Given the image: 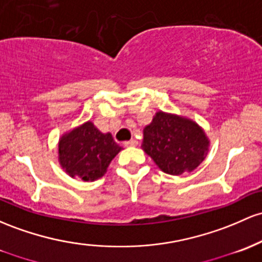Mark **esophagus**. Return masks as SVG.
Returning a JSON list of instances; mask_svg holds the SVG:
<instances>
[{
  "mask_svg": "<svg viewBox=\"0 0 262 262\" xmlns=\"http://www.w3.org/2000/svg\"><path fill=\"white\" fill-rule=\"evenodd\" d=\"M124 145L125 146H137L138 142L136 139H130V140H128V142H125Z\"/></svg>",
  "mask_w": 262,
  "mask_h": 262,
  "instance_id": "obj_1",
  "label": "esophagus"
}]
</instances>
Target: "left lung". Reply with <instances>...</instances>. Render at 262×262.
Here are the masks:
<instances>
[{
  "mask_svg": "<svg viewBox=\"0 0 262 262\" xmlns=\"http://www.w3.org/2000/svg\"><path fill=\"white\" fill-rule=\"evenodd\" d=\"M142 148L160 170L182 175L195 170L205 159L209 142L205 132L191 119L158 112L143 130Z\"/></svg>",
  "mask_w": 262,
  "mask_h": 262,
  "instance_id": "left-lung-1",
  "label": "left lung"
}]
</instances>
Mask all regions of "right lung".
<instances>
[{
  "mask_svg": "<svg viewBox=\"0 0 262 262\" xmlns=\"http://www.w3.org/2000/svg\"><path fill=\"white\" fill-rule=\"evenodd\" d=\"M122 150L111 133H102L92 122L63 134L58 143V162L72 178L94 182L107 173L113 158Z\"/></svg>",
  "mask_w": 262,
  "mask_h": 262,
  "instance_id": "obj_1",
  "label": "right lung"
}]
</instances>
